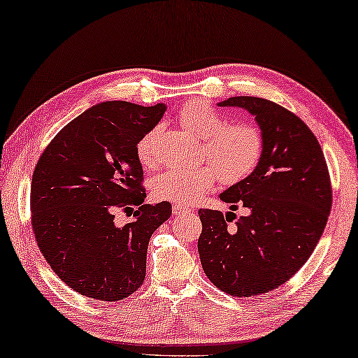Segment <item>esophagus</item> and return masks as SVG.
Returning a JSON list of instances; mask_svg holds the SVG:
<instances>
[{
	"label": "esophagus",
	"mask_w": 358,
	"mask_h": 358,
	"mask_svg": "<svg viewBox=\"0 0 358 358\" xmlns=\"http://www.w3.org/2000/svg\"><path fill=\"white\" fill-rule=\"evenodd\" d=\"M190 208H187V206H182V204H173V214L174 215H182V214H187V213H190Z\"/></svg>",
	"instance_id": "1"
}]
</instances>
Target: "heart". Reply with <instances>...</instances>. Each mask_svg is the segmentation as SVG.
I'll return each instance as SVG.
<instances>
[{"mask_svg":"<svg viewBox=\"0 0 358 358\" xmlns=\"http://www.w3.org/2000/svg\"><path fill=\"white\" fill-rule=\"evenodd\" d=\"M178 120L187 131L203 139L200 157L208 160L193 168L171 166L155 176L152 193L158 200L190 203L217 182L236 184L248 178L259 165L263 152L260 130L250 124H227V119L203 101H189L178 113ZM157 131L145 133L136 144L138 162L154 168Z\"/></svg>","mask_w":358,"mask_h":358,"instance_id":"1","label":"heart"}]
</instances>
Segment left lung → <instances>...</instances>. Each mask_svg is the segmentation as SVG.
Segmentation results:
<instances>
[{
  "label": "left lung",
  "mask_w": 358,
  "mask_h": 358,
  "mask_svg": "<svg viewBox=\"0 0 358 358\" xmlns=\"http://www.w3.org/2000/svg\"><path fill=\"white\" fill-rule=\"evenodd\" d=\"M219 106L249 110L263 136L259 165L220 193L250 210L234 227L233 213L200 209L198 252L206 276L231 296L280 287L317 245L331 209V184L317 138L294 113L265 98L233 96Z\"/></svg>",
  "instance_id": "left-lung-1"
}]
</instances>
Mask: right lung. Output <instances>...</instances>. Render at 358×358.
<instances>
[{
    "label": "right lung",
    "instance_id": "1",
    "mask_svg": "<svg viewBox=\"0 0 358 358\" xmlns=\"http://www.w3.org/2000/svg\"><path fill=\"white\" fill-rule=\"evenodd\" d=\"M166 106L95 104L62 128L31 179V225L39 250L64 284L101 301L130 296L145 278L149 239L171 215V203L144 204L136 144ZM138 206L115 224L117 208Z\"/></svg>",
    "mask_w": 358,
    "mask_h": 358
}]
</instances>
